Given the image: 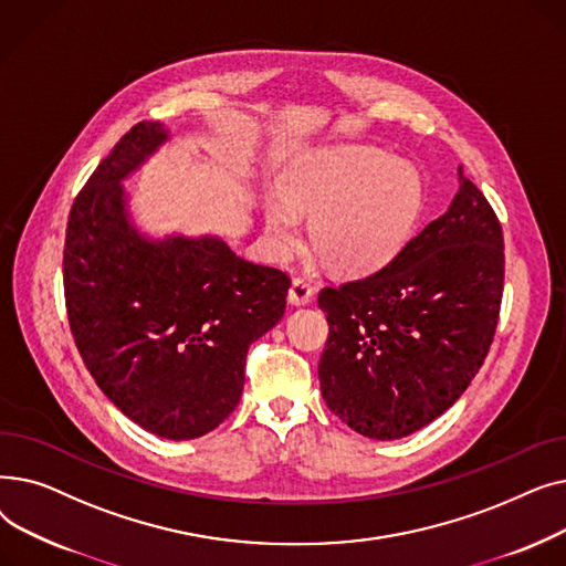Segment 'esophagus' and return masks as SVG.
<instances>
[{
    "label": "esophagus",
    "instance_id": "1",
    "mask_svg": "<svg viewBox=\"0 0 566 566\" xmlns=\"http://www.w3.org/2000/svg\"><path fill=\"white\" fill-rule=\"evenodd\" d=\"M312 298H314L312 284L305 282V280H301V277H295V280L291 282V289H289V303L295 305V307H301V305H310Z\"/></svg>",
    "mask_w": 566,
    "mask_h": 566
}]
</instances>
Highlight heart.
<instances>
[{
  "label": "heart",
  "instance_id": "obj_1",
  "mask_svg": "<svg viewBox=\"0 0 566 566\" xmlns=\"http://www.w3.org/2000/svg\"><path fill=\"white\" fill-rule=\"evenodd\" d=\"M263 199L268 245L284 256L312 218V243L339 271L369 273L388 263L422 208V178L408 160L371 146L318 148L293 160Z\"/></svg>",
  "mask_w": 566,
  "mask_h": 566
}]
</instances>
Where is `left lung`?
I'll return each instance as SVG.
<instances>
[{
    "instance_id": "left-lung-1",
    "label": "left lung",
    "mask_w": 566,
    "mask_h": 566,
    "mask_svg": "<svg viewBox=\"0 0 566 566\" xmlns=\"http://www.w3.org/2000/svg\"><path fill=\"white\" fill-rule=\"evenodd\" d=\"M504 284L502 227L459 167V192L369 277L323 289L318 363L328 408L374 440H397L454 406L491 348Z\"/></svg>"
}]
</instances>
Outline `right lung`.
I'll return each instance as SVG.
<instances>
[{
  "mask_svg": "<svg viewBox=\"0 0 566 566\" xmlns=\"http://www.w3.org/2000/svg\"><path fill=\"white\" fill-rule=\"evenodd\" d=\"M169 139L133 126L75 197L64 248L71 333L103 395L142 429L192 440L241 401L252 342L284 316L291 280L218 235L151 238L124 181Z\"/></svg>",
  "mask_w": 566,
  "mask_h": 566,
  "instance_id": "add662e5",
  "label": "right lung"
}]
</instances>
